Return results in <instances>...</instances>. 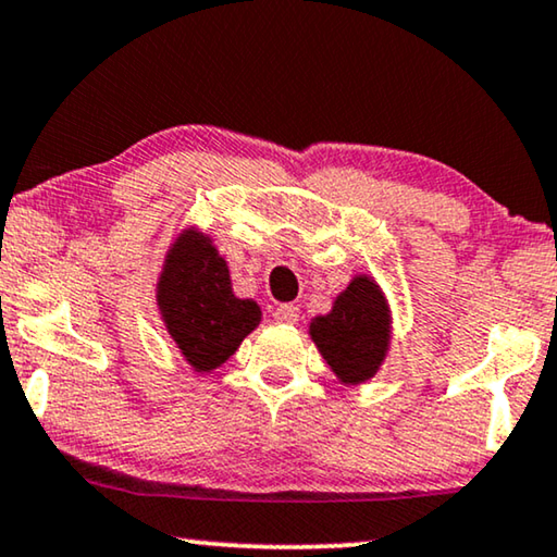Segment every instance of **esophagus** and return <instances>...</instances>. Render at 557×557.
I'll use <instances>...</instances> for the list:
<instances>
[{
    "mask_svg": "<svg viewBox=\"0 0 557 557\" xmlns=\"http://www.w3.org/2000/svg\"><path fill=\"white\" fill-rule=\"evenodd\" d=\"M272 318H275L277 322H287V325H293V322L300 320V310H297L295 305L285 302V305H277V307H275V312H272Z\"/></svg>",
    "mask_w": 557,
    "mask_h": 557,
    "instance_id": "1",
    "label": "esophagus"
}]
</instances>
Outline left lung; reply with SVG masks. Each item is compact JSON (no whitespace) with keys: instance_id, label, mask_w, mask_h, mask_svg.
<instances>
[{"instance_id":"1","label":"left lung","mask_w":557,"mask_h":557,"mask_svg":"<svg viewBox=\"0 0 557 557\" xmlns=\"http://www.w3.org/2000/svg\"><path fill=\"white\" fill-rule=\"evenodd\" d=\"M312 339L343 383L375 375L387 350V305L370 277L352 280L332 312L312 320Z\"/></svg>"}]
</instances>
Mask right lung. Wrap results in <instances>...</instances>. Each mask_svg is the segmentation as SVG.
Here are the masks:
<instances>
[{
	"mask_svg": "<svg viewBox=\"0 0 557 557\" xmlns=\"http://www.w3.org/2000/svg\"><path fill=\"white\" fill-rule=\"evenodd\" d=\"M160 307L170 335L197 372L225 362L260 322V307L232 295L225 260L197 232H187L168 257Z\"/></svg>",
	"mask_w": 557,
	"mask_h": 557,
	"instance_id": "add662e5",
	"label": "right lung"
}]
</instances>
